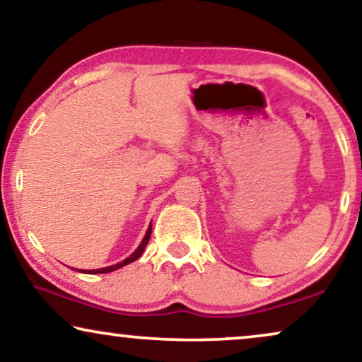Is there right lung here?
Segmentation results:
<instances>
[{"label":"right lung","instance_id":"obj_1","mask_svg":"<svg viewBox=\"0 0 362 362\" xmlns=\"http://www.w3.org/2000/svg\"><path fill=\"white\" fill-rule=\"evenodd\" d=\"M150 237H151V224H150V227H148L146 234H145V237H143L141 244L138 245V249H136L135 252H133V254H132L130 257H127V259L123 260V262H118V264H115V265L105 267V269H95V270H78V272H82V274H108V272H113V270L120 269V267H125V265H128V264H132V262H135L136 259H140V255L143 254V250H145V247H146V244H148V240H150Z\"/></svg>","mask_w":362,"mask_h":362}]
</instances>
